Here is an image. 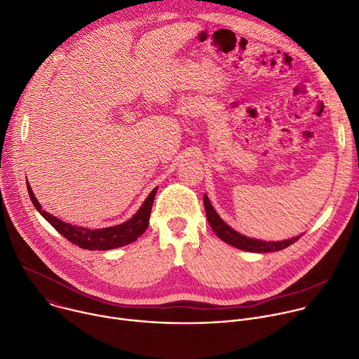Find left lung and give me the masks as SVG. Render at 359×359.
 I'll use <instances>...</instances> for the list:
<instances>
[{"label": "left lung", "instance_id": "8db88e82", "mask_svg": "<svg viewBox=\"0 0 359 359\" xmlns=\"http://www.w3.org/2000/svg\"><path fill=\"white\" fill-rule=\"evenodd\" d=\"M203 201H204V210H206V216L209 220L210 227L213 229V231L227 244L244 250V251H251V252H270V251H278L283 250L291 244H294L301 236L298 237H292L290 240H284V241H262V240H255V238H250L245 236H241L240 233H237L236 230H233L230 226H227L216 213V210L213 209L212 203L209 200V197L204 194L203 196Z\"/></svg>", "mask_w": 359, "mask_h": 359}]
</instances>
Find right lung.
<instances>
[{
    "instance_id": "add662e5",
    "label": "right lung",
    "mask_w": 359,
    "mask_h": 359,
    "mask_svg": "<svg viewBox=\"0 0 359 359\" xmlns=\"http://www.w3.org/2000/svg\"><path fill=\"white\" fill-rule=\"evenodd\" d=\"M31 201L34 204V208L45 217V220L53 226L60 234H62L68 241L72 244L85 248V250H112L118 248L126 244H130L140 237L144 230L147 229L149 224V217H150V210H151V204L153 200H155L158 187L151 190V193L147 196L144 203L142 204V208L137 210V213L128 222L114 226V227H107V229H85V227H78L68 224L53 215H49L48 212L41 209V204L38 203L36 197L32 193V189L29 184H27Z\"/></svg>"
}]
</instances>
